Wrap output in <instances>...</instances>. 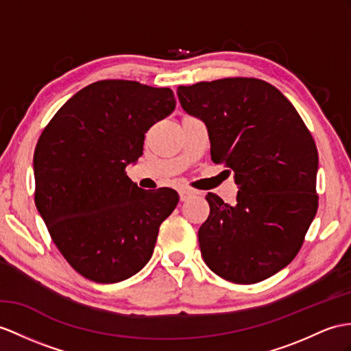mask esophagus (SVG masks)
<instances>
[{
    "label": "esophagus",
    "instance_id": "obj_1",
    "mask_svg": "<svg viewBox=\"0 0 351 351\" xmlns=\"http://www.w3.org/2000/svg\"><path fill=\"white\" fill-rule=\"evenodd\" d=\"M196 193V191H193V189H189V187H182L180 191H178V195H180V201H187L189 198H192V196H195Z\"/></svg>",
    "mask_w": 351,
    "mask_h": 351
}]
</instances>
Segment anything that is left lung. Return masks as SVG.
<instances>
[{
  "mask_svg": "<svg viewBox=\"0 0 351 351\" xmlns=\"http://www.w3.org/2000/svg\"><path fill=\"white\" fill-rule=\"evenodd\" d=\"M187 114L207 126L211 159L234 171L237 202L207 195L198 230L204 262L253 285L293 261L317 211V149L301 116L272 84L237 77L178 86Z\"/></svg>",
  "mask_w": 351,
  "mask_h": 351,
  "instance_id": "1",
  "label": "left lung"
}]
</instances>
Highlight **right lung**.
Segmentation results:
<instances>
[{"instance_id":"obj_1","label":"right lung","mask_w":351,"mask_h":351,"mask_svg":"<svg viewBox=\"0 0 351 351\" xmlns=\"http://www.w3.org/2000/svg\"><path fill=\"white\" fill-rule=\"evenodd\" d=\"M174 108L169 88L101 80L68 99L40 136L37 210L66 262L95 283L136 274L178 204L176 191H143L125 173L144 134Z\"/></svg>"}]
</instances>
